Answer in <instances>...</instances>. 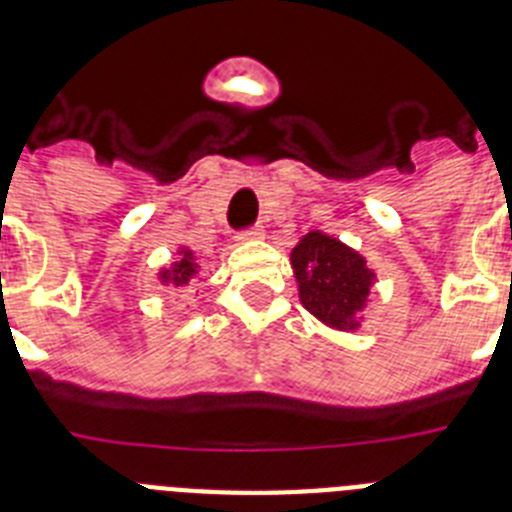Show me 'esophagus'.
Wrapping results in <instances>:
<instances>
[{"label": "esophagus", "instance_id": "obj_1", "mask_svg": "<svg viewBox=\"0 0 512 512\" xmlns=\"http://www.w3.org/2000/svg\"><path fill=\"white\" fill-rule=\"evenodd\" d=\"M235 238H238V241H259V238H264V228H261V225H251V228L238 230Z\"/></svg>", "mask_w": 512, "mask_h": 512}]
</instances>
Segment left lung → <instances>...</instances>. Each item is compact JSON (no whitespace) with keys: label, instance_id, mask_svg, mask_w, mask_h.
Instances as JSON below:
<instances>
[{"label":"left lung","instance_id":"left-lung-1","mask_svg":"<svg viewBox=\"0 0 512 512\" xmlns=\"http://www.w3.org/2000/svg\"><path fill=\"white\" fill-rule=\"evenodd\" d=\"M292 269L300 282V300L325 325L359 328V312L374 282L359 253L330 235L312 230L292 251Z\"/></svg>","mask_w":512,"mask_h":512}]
</instances>
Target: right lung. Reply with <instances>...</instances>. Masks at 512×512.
<instances>
[{
	"label": "right lung",
	"mask_w": 512,
	"mask_h": 512,
	"mask_svg": "<svg viewBox=\"0 0 512 512\" xmlns=\"http://www.w3.org/2000/svg\"><path fill=\"white\" fill-rule=\"evenodd\" d=\"M182 253H184V259L176 261L171 269L161 271V279H164V282H174L176 287H179V284H187L189 279L197 274V264L192 261V251H182Z\"/></svg>",
	"instance_id": "1"
}]
</instances>
